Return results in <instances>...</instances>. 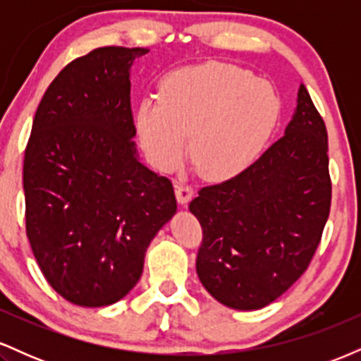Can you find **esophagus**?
I'll return each instance as SVG.
<instances>
[{
    "instance_id": "1",
    "label": "esophagus",
    "mask_w": 361,
    "mask_h": 361,
    "mask_svg": "<svg viewBox=\"0 0 361 361\" xmlns=\"http://www.w3.org/2000/svg\"><path fill=\"white\" fill-rule=\"evenodd\" d=\"M175 188H176V190H175L176 198H178V202H180L181 205L188 204V202L192 200V197H193V186H192V185L181 183V181H178Z\"/></svg>"
}]
</instances>
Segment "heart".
Here are the masks:
<instances>
[{
	"mask_svg": "<svg viewBox=\"0 0 361 361\" xmlns=\"http://www.w3.org/2000/svg\"><path fill=\"white\" fill-rule=\"evenodd\" d=\"M280 98L270 82L226 62L185 68L164 78L159 98L140 102L135 123L144 151L169 171L188 144L198 171L227 180L263 151L280 118Z\"/></svg>",
	"mask_w": 361,
	"mask_h": 361,
	"instance_id": "heart-1",
	"label": "heart"
}]
</instances>
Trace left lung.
<instances>
[{"label": "left lung", "mask_w": 361, "mask_h": 361, "mask_svg": "<svg viewBox=\"0 0 361 361\" xmlns=\"http://www.w3.org/2000/svg\"><path fill=\"white\" fill-rule=\"evenodd\" d=\"M327 130L307 88L285 135L251 166L198 190L190 210L202 226L197 273L227 307L256 310L300 279L331 210Z\"/></svg>", "instance_id": "left-lung-1"}]
</instances>
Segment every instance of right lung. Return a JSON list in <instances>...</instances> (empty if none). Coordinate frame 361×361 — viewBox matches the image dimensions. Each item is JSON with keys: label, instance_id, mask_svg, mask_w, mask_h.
Returning a JSON list of instances; mask_svg holds the SVG:
<instances>
[{"label": "right lung", "instance_id": "1", "mask_svg": "<svg viewBox=\"0 0 361 361\" xmlns=\"http://www.w3.org/2000/svg\"><path fill=\"white\" fill-rule=\"evenodd\" d=\"M144 47H98L54 78L25 149V227L45 280L81 307L118 302L176 212L171 180L139 163L128 69Z\"/></svg>", "mask_w": 361, "mask_h": 361}]
</instances>
